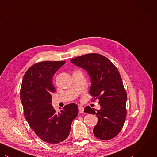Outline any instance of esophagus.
<instances>
[{"label": "esophagus", "instance_id": "1", "mask_svg": "<svg viewBox=\"0 0 157 157\" xmlns=\"http://www.w3.org/2000/svg\"><path fill=\"white\" fill-rule=\"evenodd\" d=\"M84 108L82 106H79V112L80 113H84Z\"/></svg>", "mask_w": 157, "mask_h": 157}]
</instances>
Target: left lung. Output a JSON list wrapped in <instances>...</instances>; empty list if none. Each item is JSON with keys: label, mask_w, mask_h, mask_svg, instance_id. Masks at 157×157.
<instances>
[{"label": "left lung", "mask_w": 157, "mask_h": 157, "mask_svg": "<svg viewBox=\"0 0 157 157\" xmlns=\"http://www.w3.org/2000/svg\"><path fill=\"white\" fill-rule=\"evenodd\" d=\"M70 62L88 72L92 82L89 92L93 96L92 102L99 99L100 110L90 106L84 109V112L98 118L93 130L94 136L102 140L113 138L121 130L127 115V94L118 68L98 53L78 56Z\"/></svg>", "instance_id": "obj_1"}]
</instances>
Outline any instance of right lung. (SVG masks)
Listing matches in <instances>:
<instances>
[{
	"mask_svg": "<svg viewBox=\"0 0 157 157\" xmlns=\"http://www.w3.org/2000/svg\"><path fill=\"white\" fill-rule=\"evenodd\" d=\"M65 61H42L31 66L25 72L21 87L24 116L34 133L42 141L58 144L69 135L78 107L68 104L59 112L52 105V94L56 92L52 82L55 72Z\"/></svg>",
	"mask_w": 157,
	"mask_h": 157,
	"instance_id": "1",
	"label": "right lung"
}]
</instances>
